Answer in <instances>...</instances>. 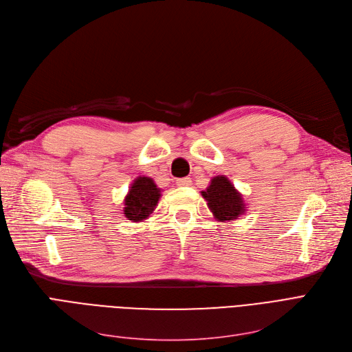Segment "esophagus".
Wrapping results in <instances>:
<instances>
[{"label":"esophagus","instance_id":"1","mask_svg":"<svg viewBox=\"0 0 352 352\" xmlns=\"http://www.w3.org/2000/svg\"><path fill=\"white\" fill-rule=\"evenodd\" d=\"M176 185H177V186H190V185H192V179H190V177H180V179H176Z\"/></svg>","mask_w":352,"mask_h":352}]
</instances>
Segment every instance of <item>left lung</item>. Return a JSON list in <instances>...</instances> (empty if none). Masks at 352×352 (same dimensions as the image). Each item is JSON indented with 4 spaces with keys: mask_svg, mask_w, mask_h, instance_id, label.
I'll use <instances>...</instances> for the list:
<instances>
[{
    "mask_svg": "<svg viewBox=\"0 0 352 352\" xmlns=\"http://www.w3.org/2000/svg\"><path fill=\"white\" fill-rule=\"evenodd\" d=\"M202 196L206 199L214 219L219 222L235 221L246 210L242 195L226 176H214Z\"/></svg>",
    "mask_w": 352,
    "mask_h": 352,
    "instance_id": "obj_1",
    "label": "left lung"
}]
</instances>
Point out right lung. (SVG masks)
Wrapping results in <instances>:
<instances>
[{"instance_id": "right-lung-1", "label": "right lung", "mask_w": 352, "mask_h": 352, "mask_svg": "<svg viewBox=\"0 0 352 352\" xmlns=\"http://www.w3.org/2000/svg\"><path fill=\"white\" fill-rule=\"evenodd\" d=\"M160 188L152 177L139 176L124 197V216L131 222H142L153 213L160 199Z\"/></svg>"}]
</instances>
